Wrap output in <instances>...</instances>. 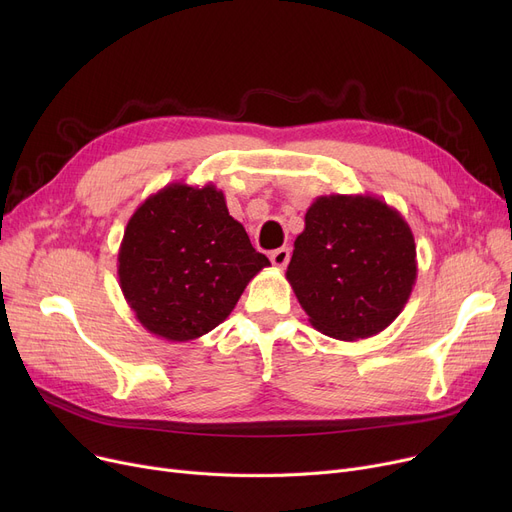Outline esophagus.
<instances>
[{
  "label": "esophagus",
  "instance_id": "obj_1",
  "mask_svg": "<svg viewBox=\"0 0 512 512\" xmlns=\"http://www.w3.org/2000/svg\"><path fill=\"white\" fill-rule=\"evenodd\" d=\"M270 261L276 265V267H286L288 261H290V249L288 247H282V249H276L270 253Z\"/></svg>",
  "mask_w": 512,
  "mask_h": 512
}]
</instances>
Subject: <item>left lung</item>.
<instances>
[{"label":"left lung","instance_id":"1","mask_svg":"<svg viewBox=\"0 0 512 512\" xmlns=\"http://www.w3.org/2000/svg\"><path fill=\"white\" fill-rule=\"evenodd\" d=\"M286 280L317 332L338 340L375 336L413 292V232L380 197H317L294 240Z\"/></svg>","mask_w":512,"mask_h":512}]
</instances>
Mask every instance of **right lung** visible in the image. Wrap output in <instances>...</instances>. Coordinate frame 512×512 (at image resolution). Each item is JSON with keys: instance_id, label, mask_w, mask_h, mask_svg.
Returning <instances> with one entry per match:
<instances>
[{"instance_id": "right-lung-1", "label": "right lung", "mask_w": 512, "mask_h": 512, "mask_svg": "<svg viewBox=\"0 0 512 512\" xmlns=\"http://www.w3.org/2000/svg\"><path fill=\"white\" fill-rule=\"evenodd\" d=\"M267 265L211 182H172L147 197L118 251L126 303L147 332L170 342L218 328Z\"/></svg>"}]
</instances>
